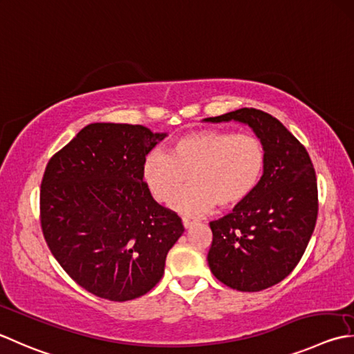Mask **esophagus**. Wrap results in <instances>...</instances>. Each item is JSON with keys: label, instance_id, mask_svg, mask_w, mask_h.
<instances>
[{"label": "esophagus", "instance_id": "obj_1", "mask_svg": "<svg viewBox=\"0 0 354 354\" xmlns=\"http://www.w3.org/2000/svg\"><path fill=\"white\" fill-rule=\"evenodd\" d=\"M198 223L196 221H192V219H189V218H183V225H184V228H192L193 225H196Z\"/></svg>", "mask_w": 354, "mask_h": 354}]
</instances>
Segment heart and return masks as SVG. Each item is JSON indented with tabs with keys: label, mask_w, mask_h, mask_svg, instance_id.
Listing matches in <instances>:
<instances>
[{
	"label": "heart",
	"mask_w": 354,
	"mask_h": 354,
	"mask_svg": "<svg viewBox=\"0 0 354 354\" xmlns=\"http://www.w3.org/2000/svg\"><path fill=\"white\" fill-rule=\"evenodd\" d=\"M267 151L259 136L224 130H196L171 144L169 153L150 151L142 179L158 203H170L189 176L192 185L171 203L189 216L219 205L232 209L252 195L266 171Z\"/></svg>",
	"instance_id": "b5f03b06"
}]
</instances>
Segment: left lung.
<instances>
[{
    "mask_svg": "<svg viewBox=\"0 0 354 354\" xmlns=\"http://www.w3.org/2000/svg\"><path fill=\"white\" fill-rule=\"evenodd\" d=\"M205 122L236 121L266 145L259 185L244 203L212 221L209 267L227 287L261 292L286 279L301 261L317 218V184L304 145L262 110L239 109Z\"/></svg>",
    "mask_w": 354,
    "mask_h": 354,
    "instance_id": "obj_1",
    "label": "left lung"
}]
</instances>
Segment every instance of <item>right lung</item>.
<instances>
[{
  "label": "right lung",
  "mask_w": 354,
  "mask_h": 354,
  "mask_svg": "<svg viewBox=\"0 0 354 354\" xmlns=\"http://www.w3.org/2000/svg\"><path fill=\"white\" fill-rule=\"evenodd\" d=\"M167 133L95 122L48 161L41 227L55 259L98 297L131 301L161 281L181 218L151 198L142 162Z\"/></svg>",
  "instance_id": "obj_1"
}]
</instances>
